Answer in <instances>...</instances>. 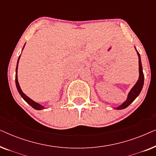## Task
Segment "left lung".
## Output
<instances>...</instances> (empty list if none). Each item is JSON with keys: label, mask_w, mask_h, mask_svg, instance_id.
<instances>
[{"label": "left lung", "mask_w": 156, "mask_h": 156, "mask_svg": "<svg viewBox=\"0 0 156 156\" xmlns=\"http://www.w3.org/2000/svg\"><path fill=\"white\" fill-rule=\"evenodd\" d=\"M137 52L138 56V65H139V78H138V80L137 82L136 83V84L134 85L133 88L131 89V91H129V94H128V97L126 101L120 105L118 107L116 108V109L120 110V109H123V108H126L127 106H129L130 104H131L132 102H133L134 100L136 99V98L139 95L140 91L142 90L143 86H144V72H143V68H142V65H141V60H140V54Z\"/></svg>", "instance_id": "obj_1"}]
</instances>
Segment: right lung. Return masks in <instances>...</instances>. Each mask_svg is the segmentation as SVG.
Segmentation results:
<instances>
[{"label":"right lung","instance_id":"1","mask_svg":"<svg viewBox=\"0 0 156 156\" xmlns=\"http://www.w3.org/2000/svg\"><path fill=\"white\" fill-rule=\"evenodd\" d=\"M24 47H25V45H24ZM24 47H23V48H24ZM20 55L18 57V62H17V67H16V84L17 89H18V92L20 94L21 97H23V99H24L27 104H30V105L33 108H35V109H36V110L43 109V108H44L43 106H42L41 104L37 103V102L34 101L33 100H32L30 99V98H29L27 96L25 95V94L23 92V91L21 90L20 87V85H19V83L18 81V75H17V74H18V62H19V59H20Z\"/></svg>","mask_w":156,"mask_h":156}]
</instances>
